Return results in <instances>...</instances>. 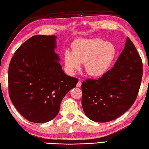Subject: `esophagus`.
Segmentation results:
<instances>
[{
	"instance_id": "obj_1",
	"label": "esophagus",
	"mask_w": 149,
	"mask_h": 149,
	"mask_svg": "<svg viewBox=\"0 0 149 149\" xmlns=\"http://www.w3.org/2000/svg\"><path fill=\"white\" fill-rule=\"evenodd\" d=\"M76 86H77V87H80L81 86V81H79L77 82Z\"/></svg>"
}]
</instances>
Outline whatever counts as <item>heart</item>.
I'll return each mask as SVG.
<instances>
[{
  "instance_id": "b5f03b06",
  "label": "heart",
  "mask_w": 149,
  "mask_h": 149,
  "mask_svg": "<svg viewBox=\"0 0 149 149\" xmlns=\"http://www.w3.org/2000/svg\"><path fill=\"white\" fill-rule=\"evenodd\" d=\"M116 50L112 43L100 38L82 39L73 47V52L64 53L65 65L68 72L74 73L85 63L84 68L91 76L100 77L107 73L112 65Z\"/></svg>"
}]
</instances>
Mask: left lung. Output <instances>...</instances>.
<instances>
[{
  "mask_svg": "<svg viewBox=\"0 0 149 149\" xmlns=\"http://www.w3.org/2000/svg\"><path fill=\"white\" fill-rule=\"evenodd\" d=\"M143 77V63L129 37L114 67L98 79L82 83L81 104L94 122H108L119 118L137 99Z\"/></svg>",
  "mask_w": 149,
  "mask_h": 149,
  "instance_id": "1",
  "label": "left lung"
}]
</instances>
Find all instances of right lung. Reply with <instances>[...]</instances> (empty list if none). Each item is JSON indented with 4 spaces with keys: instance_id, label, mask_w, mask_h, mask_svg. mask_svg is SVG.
Masks as SVG:
<instances>
[{
    "instance_id": "obj_1",
    "label": "right lung",
    "mask_w": 149,
    "mask_h": 149,
    "mask_svg": "<svg viewBox=\"0 0 149 149\" xmlns=\"http://www.w3.org/2000/svg\"><path fill=\"white\" fill-rule=\"evenodd\" d=\"M56 39L55 35H34L16 50L10 62V98L31 122L45 123L56 117L62 99L78 82L62 70L54 50Z\"/></svg>"
}]
</instances>
